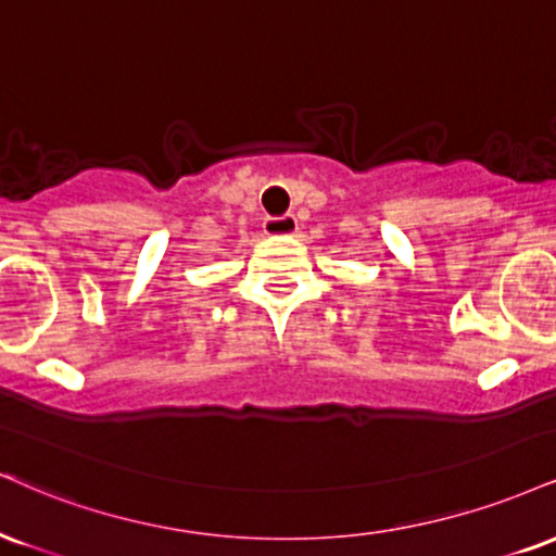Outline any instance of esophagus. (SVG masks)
Instances as JSON below:
<instances>
[{
  "mask_svg": "<svg viewBox=\"0 0 556 556\" xmlns=\"http://www.w3.org/2000/svg\"><path fill=\"white\" fill-rule=\"evenodd\" d=\"M264 232H266V236H271V238L295 236V232H298L295 214H282V217H266L264 219Z\"/></svg>",
  "mask_w": 556,
  "mask_h": 556,
  "instance_id": "1",
  "label": "esophagus"
}]
</instances>
